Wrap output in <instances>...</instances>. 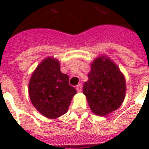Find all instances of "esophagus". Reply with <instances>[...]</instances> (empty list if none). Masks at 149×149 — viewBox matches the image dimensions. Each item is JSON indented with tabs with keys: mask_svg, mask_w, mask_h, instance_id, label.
Masks as SVG:
<instances>
[{
	"mask_svg": "<svg viewBox=\"0 0 149 149\" xmlns=\"http://www.w3.org/2000/svg\"><path fill=\"white\" fill-rule=\"evenodd\" d=\"M82 88H83V86H82V84H79L77 86V91H78V92H81Z\"/></svg>",
	"mask_w": 149,
	"mask_h": 149,
	"instance_id": "1",
	"label": "esophagus"
}]
</instances>
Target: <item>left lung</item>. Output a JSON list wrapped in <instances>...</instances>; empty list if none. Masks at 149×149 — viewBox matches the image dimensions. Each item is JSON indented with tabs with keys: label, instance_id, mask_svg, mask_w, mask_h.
<instances>
[{
	"label": "left lung",
	"instance_id": "left-lung-1",
	"mask_svg": "<svg viewBox=\"0 0 149 149\" xmlns=\"http://www.w3.org/2000/svg\"><path fill=\"white\" fill-rule=\"evenodd\" d=\"M88 77L83 93L93 113L104 116L121 105L126 91L125 79L112 61L107 58L104 60V57L96 58Z\"/></svg>",
	"mask_w": 149,
	"mask_h": 149
}]
</instances>
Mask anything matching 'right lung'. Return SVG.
<instances>
[{"label": "right lung", "mask_w": 149, "mask_h": 149, "mask_svg": "<svg viewBox=\"0 0 149 149\" xmlns=\"http://www.w3.org/2000/svg\"><path fill=\"white\" fill-rule=\"evenodd\" d=\"M33 106L49 118H57L67 112L77 90L69 84L68 75L60 71L57 59L46 58L37 66L29 85Z\"/></svg>", "instance_id": "add662e5"}]
</instances>
